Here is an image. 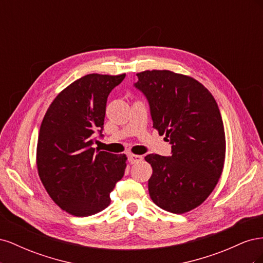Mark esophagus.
Returning a JSON list of instances; mask_svg holds the SVG:
<instances>
[{
	"mask_svg": "<svg viewBox=\"0 0 263 263\" xmlns=\"http://www.w3.org/2000/svg\"><path fill=\"white\" fill-rule=\"evenodd\" d=\"M128 160L130 163H136V162H139L142 160V156H139V155H129L128 157Z\"/></svg>",
	"mask_w": 263,
	"mask_h": 263,
	"instance_id": "esophagus-1",
	"label": "esophagus"
}]
</instances>
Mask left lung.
I'll return each mask as SVG.
<instances>
[{
  "mask_svg": "<svg viewBox=\"0 0 263 263\" xmlns=\"http://www.w3.org/2000/svg\"><path fill=\"white\" fill-rule=\"evenodd\" d=\"M137 77L135 87L148 100L154 128L172 145L170 157H145L153 168L149 195L166 212H190L210 196L224 168L226 139L218 105L189 76L146 70Z\"/></svg>",
  "mask_w": 263,
  "mask_h": 263,
  "instance_id": "8db88e82",
  "label": "left lung"
}]
</instances>
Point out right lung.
<instances>
[{
    "instance_id": "add662e5",
    "label": "right lung",
    "mask_w": 263,
    "mask_h": 263,
    "mask_svg": "<svg viewBox=\"0 0 263 263\" xmlns=\"http://www.w3.org/2000/svg\"><path fill=\"white\" fill-rule=\"evenodd\" d=\"M118 76L86 74L62 90L47 109L37 142L38 176L59 208L79 217L110 204L109 194L124 176L126 155L95 150L94 133L102 136L108 94Z\"/></svg>"
}]
</instances>
